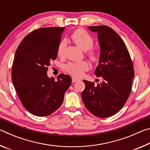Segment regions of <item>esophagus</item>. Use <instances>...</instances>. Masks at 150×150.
I'll return each instance as SVG.
<instances>
[{"mask_svg": "<svg viewBox=\"0 0 150 150\" xmlns=\"http://www.w3.org/2000/svg\"><path fill=\"white\" fill-rule=\"evenodd\" d=\"M79 79H76L75 77H72V82L73 83H75V82H77V81H78Z\"/></svg>", "mask_w": 150, "mask_h": 150, "instance_id": "34e87169", "label": "esophagus"}]
</instances>
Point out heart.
I'll list each match as a JSON object with an SVG mask.
<instances>
[{
	"label": "heart",
	"instance_id": "obj_1",
	"mask_svg": "<svg viewBox=\"0 0 150 150\" xmlns=\"http://www.w3.org/2000/svg\"><path fill=\"white\" fill-rule=\"evenodd\" d=\"M71 39L75 44L83 51H87L93 46L94 41L92 37L83 30L79 29L75 30L71 35ZM66 47H67V42L65 40H63L58 46L57 54L59 56L62 57L64 55ZM87 56L93 63L97 62L99 59L98 53L93 50H88ZM88 65L87 62H81L79 63H70L65 65V69L66 71L74 77H80L83 75V72L88 69Z\"/></svg>",
	"mask_w": 150,
	"mask_h": 150
}]
</instances>
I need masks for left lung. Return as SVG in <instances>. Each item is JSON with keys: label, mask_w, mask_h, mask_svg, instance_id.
<instances>
[{"label": "left lung", "mask_w": 150, "mask_h": 150, "mask_svg": "<svg viewBox=\"0 0 150 150\" xmlns=\"http://www.w3.org/2000/svg\"><path fill=\"white\" fill-rule=\"evenodd\" d=\"M88 28L97 33L100 56L95 74L103 77V81L95 85L83 80L85 88L81 96L91 113L106 118L120 110L130 96L134 67L125 44L115 30L106 26Z\"/></svg>", "instance_id": "obj_1"}]
</instances>
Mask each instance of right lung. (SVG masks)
<instances>
[{"label":"right lung","instance_id":"1","mask_svg":"<svg viewBox=\"0 0 150 150\" xmlns=\"http://www.w3.org/2000/svg\"><path fill=\"white\" fill-rule=\"evenodd\" d=\"M65 28L37 29L28 34L18 47L12 69V81L20 101L33 115L45 116L62 105L71 83L69 75L60 74L57 81L47 75Z\"/></svg>","mask_w":150,"mask_h":150}]
</instances>
